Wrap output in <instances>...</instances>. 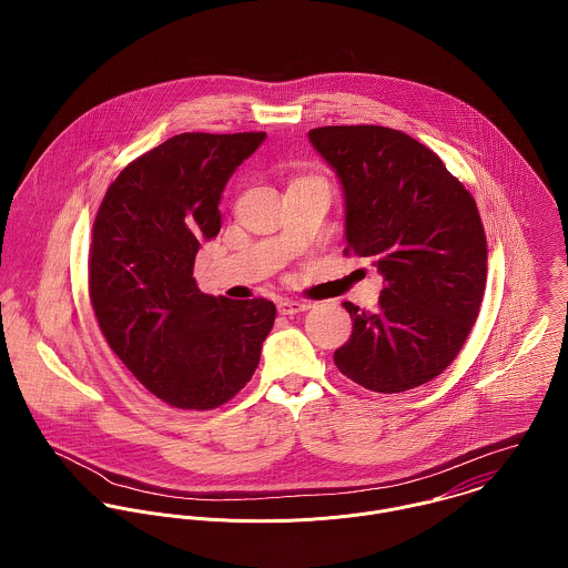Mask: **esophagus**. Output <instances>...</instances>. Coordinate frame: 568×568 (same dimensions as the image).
Returning <instances> with one entry per match:
<instances>
[{
  "instance_id": "1",
  "label": "esophagus",
  "mask_w": 568,
  "mask_h": 568,
  "mask_svg": "<svg viewBox=\"0 0 568 568\" xmlns=\"http://www.w3.org/2000/svg\"><path fill=\"white\" fill-rule=\"evenodd\" d=\"M308 308H311L308 302H297V300H282V302L277 304V311H280L282 315H297V313H304V311H308Z\"/></svg>"
}]
</instances>
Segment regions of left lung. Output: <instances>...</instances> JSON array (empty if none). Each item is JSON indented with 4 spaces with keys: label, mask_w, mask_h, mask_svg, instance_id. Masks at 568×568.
Returning <instances> with one entry per match:
<instances>
[{
    "label": "left lung",
    "mask_w": 568,
    "mask_h": 568,
    "mask_svg": "<svg viewBox=\"0 0 568 568\" xmlns=\"http://www.w3.org/2000/svg\"><path fill=\"white\" fill-rule=\"evenodd\" d=\"M308 142L341 183L347 251L385 280L376 311L343 304L354 327L334 363L378 394L419 387L455 361L479 315L487 244L477 203L403 131L322 126Z\"/></svg>",
    "instance_id": "obj_1"
}]
</instances>
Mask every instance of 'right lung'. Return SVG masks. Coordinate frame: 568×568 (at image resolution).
I'll use <instances>...</instances> for the list:
<instances>
[{"mask_svg": "<svg viewBox=\"0 0 568 568\" xmlns=\"http://www.w3.org/2000/svg\"><path fill=\"white\" fill-rule=\"evenodd\" d=\"M266 133H181L129 163L93 223L89 293L118 358L165 405L214 408L251 381L275 322L268 300L199 291L194 260L221 199Z\"/></svg>", "mask_w": 568, "mask_h": 568, "instance_id": "obj_1", "label": "right lung"}]
</instances>
